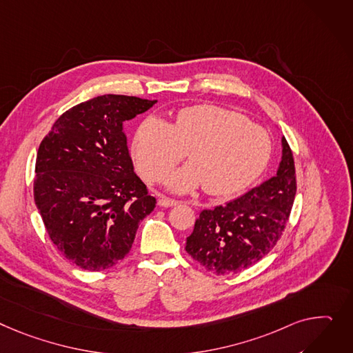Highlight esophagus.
Masks as SVG:
<instances>
[{"mask_svg": "<svg viewBox=\"0 0 353 353\" xmlns=\"http://www.w3.org/2000/svg\"><path fill=\"white\" fill-rule=\"evenodd\" d=\"M157 204H159L160 207H173V205H177L179 201L172 200V199H169V197H166V196H160Z\"/></svg>", "mask_w": 353, "mask_h": 353, "instance_id": "esophagus-1", "label": "esophagus"}]
</instances>
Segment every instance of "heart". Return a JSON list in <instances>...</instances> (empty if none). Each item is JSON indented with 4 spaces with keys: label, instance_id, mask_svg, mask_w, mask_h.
Returning a JSON list of instances; mask_svg holds the SVG:
<instances>
[{
    "label": "heart",
    "instance_id": "1",
    "mask_svg": "<svg viewBox=\"0 0 353 353\" xmlns=\"http://www.w3.org/2000/svg\"><path fill=\"white\" fill-rule=\"evenodd\" d=\"M189 150L190 164L169 173L164 185L190 193L204 184L208 194H230L250 184L267 166L268 133L237 112L196 105L177 112L173 126L157 116L139 125L132 152L139 170L159 180Z\"/></svg>",
    "mask_w": 353,
    "mask_h": 353
}]
</instances>
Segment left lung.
<instances>
[{"mask_svg": "<svg viewBox=\"0 0 353 353\" xmlns=\"http://www.w3.org/2000/svg\"><path fill=\"white\" fill-rule=\"evenodd\" d=\"M283 154L275 176L244 196L214 210H203L185 240V251L217 275L237 274L264 258L287 225L296 193L292 152Z\"/></svg>", "mask_w": 353, "mask_h": 353, "instance_id": "obj_1", "label": "left lung"}]
</instances>
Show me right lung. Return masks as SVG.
I'll return each instance as SVG.
<instances>
[{
	"label": "right lung",
	"mask_w": 353,
	"mask_h": 353,
	"mask_svg": "<svg viewBox=\"0 0 353 353\" xmlns=\"http://www.w3.org/2000/svg\"><path fill=\"white\" fill-rule=\"evenodd\" d=\"M156 101L102 95L66 110L37 153L34 199L52 243L82 270L126 256L156 207L134 173L123 122Z\"/></svg>",
	"instance_id": "add662e5"
}]
</instances>
